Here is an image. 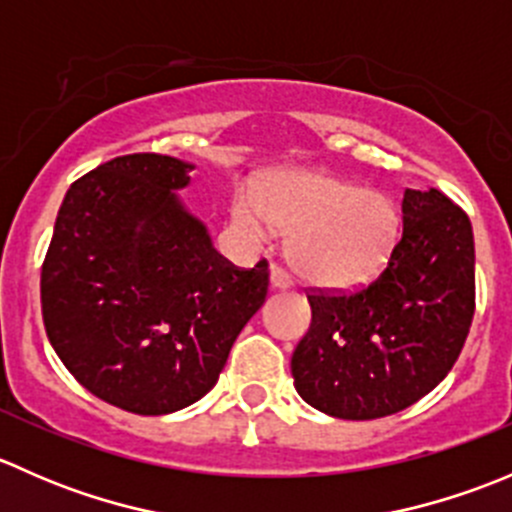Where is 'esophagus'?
Returning a JSON list of instances; mask_svg holds the SVG:
<instances>
[{"label":"esophagus","mask_w":512,"mask_h":512,"mask_svg":"<svg viewBox=\"0 0 512 512\" xmlns=\"http://www.w3.org/2000/svg\"><path fill=\"white\" fill-rule=\"evenodd\" d=\"M270 280H272V287H275V289H287V287L294 285L292 275H289V272L282 265H272Z\"/></svg>","instance_id":"1"}]
</instances>
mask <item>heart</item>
I'll list each match as a JSON object with an SVG mask.
<instances>
[{
	"label": "heart",
	"instance_id": "obj_1",
	"mask_svg": "<svg viewBox=\"0 0 512 512\" xmlns=\"http://www.w3.org/2000/svg\"><path fill=\"white\" fill-rule=\"evenodd\" d=\"M230 220L252 242H267L277 227L292 230L289 257L299 275L332 289L374 280L399 237V210L389 195L307 170L277 175L265 193L240 183Z\"/></svg>",
	"mask_w": 512,
	"mask_h": 512
}]
</instances>
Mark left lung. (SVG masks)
Returning a JSON list of instances; mask_svg holds the SVG:
<instances>
[{"mask_svg":"<svg viewBox=\"0 0 512 512\" xmlns=\"http://www.w3.org/2000/svg\"><path fill=\"white\" fill-rule=\"evenodd\" d=\"M401 220L369 285L307 289L312 324L292 354L294 386L334 418L409 409L446 379L466 344L476 312L471 220L436 188L406 190Z\"/></svg>","mask_w":512,"mask_h":512,"instance_id":"left-lung-1","label":"left lung"}]
</instances>
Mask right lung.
<instances>
[{
    "mask_svg": "<svg viewBox=\"0 0 512 512\" xmlns=\"http://www.w3.org/2000/svg\"><path fill=\"white\" fill-rule=\"evenodd\" d=\"M188 170L128 153L81 175L41 265L54 352L84 389L138 416L203 399L270 287L267 260L235 267L180 208Z\"/></svg>",
    "mask_w": 512,
    "mask_h": 512,
    "instance_id": "1",
    "label": "right lung"
}]
</instances>
